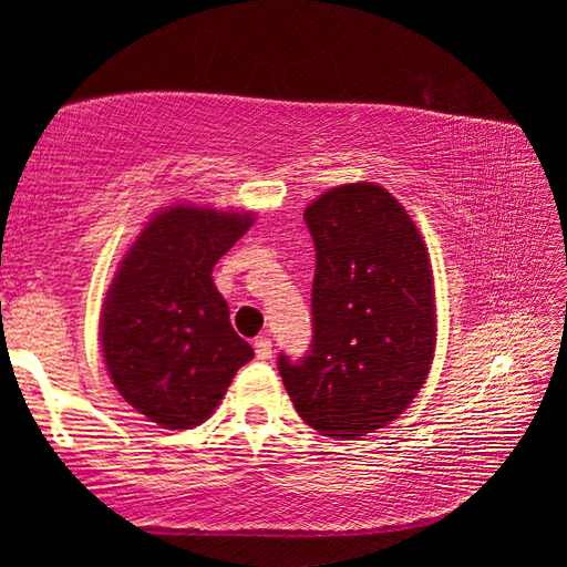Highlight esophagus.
I'll return each mask as SVG.
<instances>
[{
	"instance_id": "34e87169",
	"label": "esophagus",
	"mask_w": 567,
	"mask_h": 567,
	"mask_svg": "<svg viewBox=\"0 0 567 567\" xmlns=\"http://www.w3.org/2000/svg\"><path fill=\"white\" fill-rule=\"evenodd\" d=\"M255 354H257V360H270L272 358V340L270 338H257L255 340Z\"/></svg>"
}]
</instances>
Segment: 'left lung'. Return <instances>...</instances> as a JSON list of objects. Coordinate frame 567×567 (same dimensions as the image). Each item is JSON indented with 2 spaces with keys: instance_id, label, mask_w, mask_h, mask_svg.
<instances>
[{
  "instance_id": "1",
  "label": "left lung",
  "mask_w": 567,
  "mask_h": 567,
  "mask_svg": "<svg viewBox=\"0 0 567 567\" xmlns=\"http://www.w3.org/2000/svg\"><path fill=\"white\" fill-rule=\"evenodd\" d=\"M315 243L312 344L280 354L287 395L320 435L358 440L398 420L435 354L425 239L375 182L332 187L305 209Z\"/></svg>"
}]
</instances>
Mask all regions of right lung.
Instances as JSON below:
<instances>
[{"label": "right lung", "instance_id": "obj_1", "mask_svg": "<svg viewBox=\"0 0 567 567\" xmlns=\"http://www.w3.org/2000/svg\"><path fill=\"white\" fill-rule=\"evenodd\" d=\"M252 213L172 205L150 219L104 300V364L130 405L169 430L213 415L252 348L229 324L213 270Z\"/></svg>", "mask_w": 567, "mask_h": 567}]
</instances>
